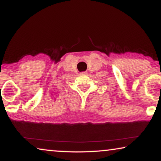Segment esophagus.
<instances>
[{"label":"esophagus","instance_id":"34e87169","mask_svg":"<svg viewBox=\"0 0 161 161\" xmlns=\"http://www.w3.org/2000/svg\"><path fill=\"white\" fill-rule=\"evenodd\" d=\"M87 74V73L86 72V71H84V72H82V73H80V74L81 75H86Z\"/></svg>","mask_w":161,"mask_h":161}]
</instances>
